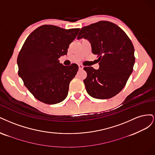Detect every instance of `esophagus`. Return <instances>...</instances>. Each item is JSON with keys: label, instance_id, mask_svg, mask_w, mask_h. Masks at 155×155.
Masks as SVG:
<instances>
[{"label": "esophagus", "instance_id": "obj_1", "mask_svg": "<svg viewBox=\"0 0 155 155\" xmlns=\"http://www.w3.org/2000/svg\"><path fill=\"white\" fill-rule=\"evenodd\" d=\"M78 68L79 69H83V66L81 64H78Z\"/></svg>", "mask_w": 155, "mask_h": 155}]
</instances>
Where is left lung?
<instances>
[{"label": "left lung", "mask_w": 155, "mask_h": 155, "mask_svg": "<svg viewBox=\"0 0 155 155\" xmlns=\"http://www.w3.org/2000/svg\"><path fill=\"white\" fill-rule=\"evenodd\" d=\"M91 43L99 69L84 67L87 93L98 99H108L120 92L133 70L134 49L126 33L115 24L100 21L83 27L77 39Z\"/></svg>", "instance_id": "1"}]
</instances>
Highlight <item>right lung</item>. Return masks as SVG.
Instances as JSON below:
<instances>
[{"instance_id": "right-lung-1", "label": "right lung", "mask_w": 155, "mask_h": 155, "mask_svg": "<svg viewBox=\"0 0 155 155\" xmlns=\"http://www.w3.org/2000/svg\"><path fill=\"white\" fill-rule=\"evenodd\" d=\"M79 30L43 25L26 38L17 58L18 74L38 101L55 104L67 97L69 83L78 66L76 64L64 66L58 58L67 54Z\"/></svg>"}]
</instances>
